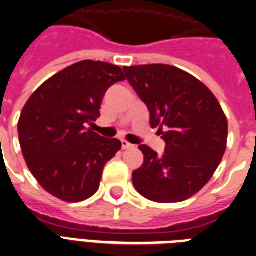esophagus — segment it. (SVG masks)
I'll list each match as a JSON object with an SVG mask.
<instances>
[{
  "instance_id": "34e87169",
  "label": "esophagus",
  "mask_w": 256,
  "mask_h": 256,
  "mask_svg": "<svg viewBox=\"0 0 256 256\" xmlns=\"http://www.w3.org/2000/svg\"><path fill=\"white\" fill-rule=\"evenodd\" d=\"M121 143H122V148H124V150H130V148H134V144H132V143H128V140H121Z\"/></svg>"
}]
</instances>
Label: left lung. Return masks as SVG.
I'll return each instance as SVG.
<instances>
[{
	"label": "left lung",
	"mask_w": 256,
	"mask_h": 256,
	"mask_svg": "<svg viewBox=\"0 0 256 256\" xmlns=\"http://www.w3.org/2000/svg\"><path fill=\"white\" fill-rule=\"evenodd\" d=\"M124 72L166 143L162 156L139 146L144 162L132 173V184L156 203L186 200L204 188L224 156V110L207 86L176 66H124Z\"/></svg>",
	"instance_id": "1"
}]
</instances>
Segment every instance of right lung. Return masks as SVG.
Masks as SVG:
<instances>
[{
    "label": "right lung",
    "instance_id": "1",
    "mask_svg": "<svg viewBox=\"0 0 256 256\" xmlns=\"http://www.w3.org/2000/svg\"><path fill=\"white\" fill-rule=\"evenodd\" d=\"M124 79L120 66L84 60L45 80L26 102L19 143L30 172L49 194L78 203L98 190L104 165L122 143L86 124L100 116L106 90Z\"/></svg>",
    "mask_w": 256,
    "mask_h": 256
}]
</instances>
